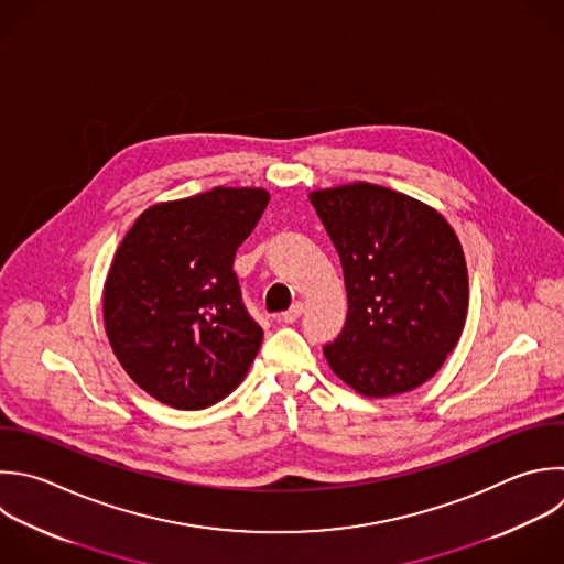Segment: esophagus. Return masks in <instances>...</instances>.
I'll return each mask as SVG.
<instances>
[{"label": "esophagus", "instance_id": "34e87169", "mask_svg": "<svg viewBox=\"0 0 564 564\" xmlns=\"http://www.w3.org/2000/svg\"><path fill=\"white\" fill-rule=\"evenodd\" d=\"M304 313V304L302 302H297V304H293L286 313H282V315H278V319L280 322H284V324H293V322H297V317Z\"/></svg>", "mask_w": 564, "mask_h": 564}]
</instances>
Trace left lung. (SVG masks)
I'll return each mask as SVG.
<instances>
[{
	"label": "left lung",
	"mask_w": 564,
	"mask_h": 564,
	"mask_svg": "<svg viewBox=\"0 0 564 564\" xmlns=\"http://www.w3.org/2000/svg\"><path fill=\"white\" fill-rule=\"evenodd\" d=\"M344 269L348 315L324 346L355 392L386 399L425 383L460 339L469 282L460 240L434 207L355 181L308 194Z\"/></svg>",
	"instance_id": "1"
}]
</instances>
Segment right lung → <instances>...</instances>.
<instances>
[{"instance_id": "add662e5", "label": "right lung", "mask_w": 564, "mask_h": 564, "mask_svg": "<svg viewBox=\"0 0 564 564\" xmlns=\"http://www.w3.org/2000/svg\"><path fill=\"white\" fill-rule=\"evenodd\" d=\"M269 198L262 187H214L156 203L121 240L104 284L106 335L156 401L203 410L249 372L262 328L231 267Z\"/></svg>"}]
</instances>
